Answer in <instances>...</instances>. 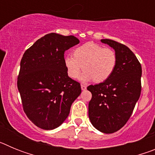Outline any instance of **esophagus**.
I'll return each instance as SVG.
<instances>
[{
    "label": "esophagus",
    "instance_id": "1",
    "mask_svg": "<svg viewBox=\"0 0 155 155\" xmlns=\"http://www.w3.org/2000/svg\"><path fill=\"white\" fill-rule=\"evenodd\" d=\"M81 87L82 91H84V90H86V88H87V86H86L85 84H81Z\"/></svg>",
    "mask_w": 155,
    "mask_h": 155
}]
</instances>
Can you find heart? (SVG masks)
<instances>
[{
  "label": "heart",
  "instance_id": "obj_1",
  "mask_svg": "<svg viewBox=\"0 0 155 155\" xmlns=\"http://www.w3.org/2000/svg\"><path fill=\"white\" fill-rule=\"evenodd\" d=\"M64 61L68 74L71 78H78L84 69L85 71L81 76V81H89L94 79L100 83L113 74L117 59L113 50L89 42L77 47L74 56H65Z\"/></svg>",
  "mask_w": 155,
  "mask_h": 155
}]
</instances>
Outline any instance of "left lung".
Instances as JSON below:
<instances>
[{
	"instance_id": "8db88e82",
	"label": "left lung",
	"mask_w": 155,
	"mask_h": 155,
	"mask_svg": "<svg viewBox=\"0 0 155 155\" xmlns=\"http://www.w3.org/2000/svg\"><path fill=\"white\" fill-rule=\"evenodd\" d=\"M101 42L115 50L117 61L109 78L87 87L92 94L88 116L100 132L113 134L127 124L139 99L142 68L135 54L125 45L107 39Z\"/></svg>"
}]
</instances>
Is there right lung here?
Returning <instances> with one entry per match:
<instances>
[{"label": "right lung", "mask_w": 155, "mask_h": 155, "mask_svg": "<svg viewBox=\"0 0 155 155\" xmlns=\"http://www.w3.org/2000/svg\"><path fill=\"white\" fill-rule=\"evenodd\" d=\"M79 42L73 35L47 34L21 58L18 89L25 113L39 128L49 130L60 127L81 93L80 84L68 76L64 61V52Z\"/></svg>", "instance_id": "right-lung-1"}]
</instances>
